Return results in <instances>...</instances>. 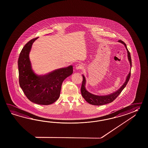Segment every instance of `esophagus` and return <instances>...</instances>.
Returning <instances> with one entry per match:
<instances>
[{"mask_svg":"<svg viewBox=\"0 0 148 148\" xmlns=\"http://www.w3.org/2000/svg\"><path fill=\"white\" fill-rule=\"evenodd\" d=\"M75 68H76L77 70L83 69V65L82 64H78L76 65Z\"/></svg>","mask_w":148,"mask_h":148,"instance_id":"esophagus-1","label":"esophagus"}]
</instances>
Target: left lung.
I'll return each mask as SVG.
<instances>
[{
    "label": "left lung",
    "instance_id": "8db88e82",
    "mask_svg": "<svg viewBox=\"0 0 148 148\" xmlns=\"http://www.w3.org/2000/svg\"><path fill=\"white\" fill-rule=\"evenodd\" d=\"M118 42H120L122 44H123L125 46L126 50L127 51V54H128V58L129 60L130 65V68H132V60H131V56L130 54L129 53L128 50L127 48L126 45L125 43V42H123L122 40H119ZM130 71L129 72L128 76L127 77V78L125 79V83L123 84L122 85L121 87H120L118 91H115V92H113L111 94L106 95H93L89 92L86 89L85 87V84H86V79L85 77L83 75V82H82V85L81 87V93L83 96L84 99L87 101L88 103H90L91 105H95V106H101L103 105H105L107 103H109L110 102L113 101L115 99L118 97V95L121 93L122 90L124 89V88L125 87L126 85L128 83L130 77Z\"/></svg>",
    "mask_w": 148,
    "mask_h": 148
}]
</instances>
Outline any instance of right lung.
Returning a JSON list of instances; mask_svg holds the SVG:
<instances>
[{"label": "right lung", "instance_id": "1", "mask_svg": "<svg viewBox=\"0 0 148 148\" xmlns=\"http://www.w3.org/2000/svg\"><path fill=\"white\" fill-rule=\"evenodd\" d=\"M27 42L20 53L18 61L19 84L30 101L43 105L53 103L59 98L64 80L73 73V66L58 69L45 75H38L32 69L29 53L34 41Z\"/></svg>", "mask_w": 148, "mask_h": 148}]
</instances>
